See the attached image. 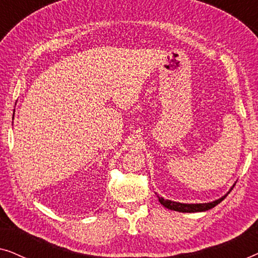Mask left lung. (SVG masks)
Returning <instances> with one entry per match:
<instances>
[{"instance_id":"left-lung-1","label":"left lung","mask_w":258,"mask_h":258,"mask_svg":"<svg viewBox=\"0 0 258 258\" xmlns=\"http://www.w3.org/2000/svg\"><path fill=\"white\" fill-rule=\"evenodd\" d=\"M235 185V184H234ZM234 185H232V188H234ZM231 188V189H232ZM231 189L229 190V191L225 194L224 196H222L221 199H218L216 201H214V202H209V203H196V204H185V203H179V202H174V201H170V200H164L163 197H158V201H160V203L162 206L167 208V209H170V210H175V211H179V213H200V211H207L211 209V208L216 207L218 203H221L222 201H223L225 197L228 196V194L231 191Z\"/></svg>"}]
</instances>
